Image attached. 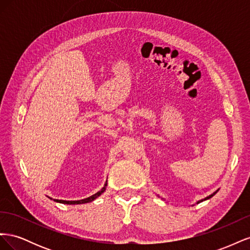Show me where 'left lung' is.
<instances>
[{"mask_svg":"<svg viewBox=\"0 0 250 250\" xmlns=\"http://www.w3.org/2000/svg\"><path fill=\"white\" fill-rule=\"evenodd\" d=\"M218 191H219V190H217V191H216V192H214V193H213V194H210V195H209V196H208V197H206V198H204V199H201V200H199V201H197V203H199V202H202V201H204V200H208V199H209V198H211V197H213V196H214V195H215V194H216V193H217V192H218Z\"/></svg>","mask_w":250,"mask_h":250,"instance_id":"1","label":"left lung"}]
</instances>
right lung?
<instances>
[{
	"instance_id": "obj_1",
	"label": "right lung",
	"mask_w": 250,
	"mask_h": 250,
	"mask_svg": "<svg viewBox=\"0 0 250 250\" xmlns=\"http://www.w3.org/2000/svg\"><path fill=\"white\" fill-rule=\"evenodd\" d=\"M106 186H107V180H106V183H105L104 187L101 188V190H100L99 192H97L96 194H94V195H92V196H89V197L84 198V199H81V200H71V201H69V200H58V199H54V201L59 202V203H64V204H82V203L92 202V201H94L96 198L99 197V196H100L105 190H106ZM51 199H52V198H51Z\"/></svg>"
}]
</instances>
